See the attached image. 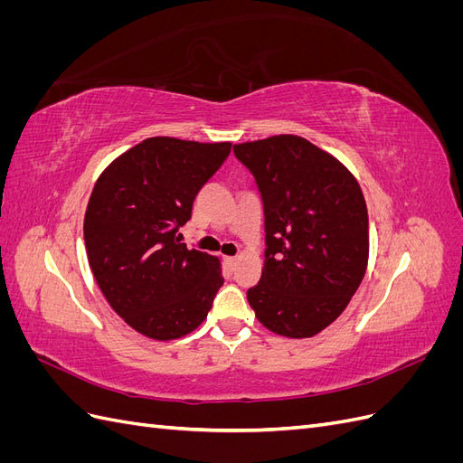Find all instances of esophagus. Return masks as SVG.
I'll use <instances>...</instances> for the list:
<instances>
[{"mask_svg": "<svg viewBox=\"0 0 463 463\" xmlns=\"http://www.w3.org/2000/svg\"><path fill=\"white\" fill-rule=\"evenodd\" d=\"M223 262H226L230 269H233L235 262H237V257H223Z\"/></svg>", "mask_w": 463, "mask_h": 463, "instance_id": "obj_1", "label": "esophagus"}]
</instances>
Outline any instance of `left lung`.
I'll return each instance as SVG.
<instances>
[{
    "instance_id": "left-lung-1",
    "label": "left lung",
    "mask_w": 463,
    "mask_h": 463,
    "mask_svg": "<svg viewBox=\"0 0 463 463\" xmlns=\"http://www.w3.org/2000/svg\"><path fill=\"white\" fill-rule=\"evenodd\" d=\"M264 208V266L247 299L286 338H311L352 301L369 260V216L357 179L303 137L233 146Z\"/></svg>"
}]
</instances>
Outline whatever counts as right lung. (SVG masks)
<instances>
[{"label": "right lung", "mask_w": 463, "mask_h": 463, "mask_svg": "<svg viewBox=\"0 0 463 463\" xmlns=\"http://www.w3.org/2000/svg\"><path fill=\"white\" fill-rule=\"evenodd\" d=\"M230 150L232 143L152 137L111 162L92 189L85 214L90 270L111 309L146 338L193 332L223 284L220 260L187 249L177 232Z\"/></svg>", "instance_id": "add662e5"}]
</instances>
